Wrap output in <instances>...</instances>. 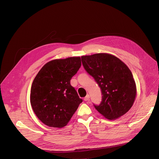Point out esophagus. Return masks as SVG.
I'll return each instance as SVG.
<instances>
[{
  "instance_id": "1",
  "label": "esophagus",
  "mask_w": 159,
  "mask_h": 159,
  "mask_svg": "<svg viewBox=\"0 0 159 159\" xmlns=\"http://www.w3.org/2000/svg\"><path fill=\"white\" fill-rule=\"evenodd\" d=\"M84 101H88L89 100V95H87L84 98Z\"/></svg>"
}]
</instances>
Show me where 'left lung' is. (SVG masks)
Listing matches in <instances>:
<instances>
[{"label": "left lung", "mask_w": 159, "mask_h": 159, "mask_svg": "<svg viewBox=\"0 0 159 159\" xmlns=\"http://www.w3.org/2000/svg\"><path fill=\"white\" fill-rule=\"evenodd\" d=\"M87 73L101 88L102 101L95 109L110 120L126 113L135 101V82L128 67L119 58L107 53L82 56Z\"/></svg>", "instance_id": "left-lung-1"}]
</instances>
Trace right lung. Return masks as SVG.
Segmentation results:
<instances>
[{"instance_id": "obj_1", "label": "right lung", "mask_w": 159, "mask_h": 159, "mask_svg": "<svg viewBox=\"0 0 159 159\" xmlns=\"http://www.w3.org/2000/svg\"><path fill=\"white\" fill-rule=\"evenodd\" d=\"M81 66L80 57L46 63L32 83L30 102L39 119L49 127L65 126L82 100L70 80Z\"/></svg>"}]
</instances>
